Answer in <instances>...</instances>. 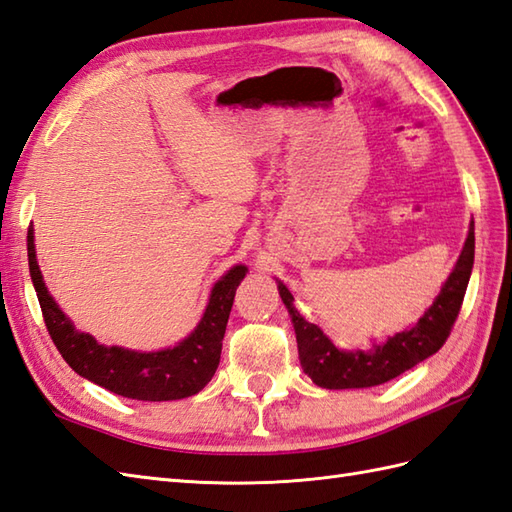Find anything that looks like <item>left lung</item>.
<instances>
[{"label":"left lung","instance_id":"obj_1","mask_svg":"<svg viewBox=\"0 0 512 512\" xmlns=\"http://www.w3.org/2000/svg\"><path fill=\"white\" fill-rule=\"evenodd\" d=\"M473 249H476V236L471 226L456 267L423 317L410 330L389 336L386 343L373 345L367 352L339 350L321 328L299 315L291 291L278 282L280 297L293 321L299 363L306 376L321 389H367V386H378L397 378L439 352L463 306L473 267Z\"/></svg>","mask_w":512,"mask_h":512}]
</instances>
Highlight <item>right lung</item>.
<instances>
[{
    "instance_id": "right-lung-1",
    "label": "right lung",
    "mask_w": 512,
    "mask_h": 512,
    "mask_svg": "<svg viewBox=\"0 0 512 512\" xmlns=\"http://www.w3.org/2000/svg\"><path fill=\"white\" fill-rule=\"evenodd\" d=\"M28 263L47 332L67 365L78 376L104 386L110 393L143 402L191 397L215 376L236 286L247 273V267L236 265L213 286L202 321L182 343L171 350L134 352L117 345H99L91 334L78 332L65 317L54 297L47 293L39 263H36L32 226L28 228Z\"/></svg>"
}]
</instances>
